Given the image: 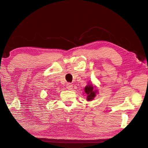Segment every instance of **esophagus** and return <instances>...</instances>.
Masks as SVG:
<instances>
[{"instance_id": "esophagus-1", "label": "esophagus", "mask_w": 148, "mask_h": 148, "mask_svg": "<svg viewBox=\"0 0 148 148\" xmlns=\"http://www.w3.org/2000/svg\"><path fill=\"white\" fill-rule=\"evenodd\" d=\"M66 88H67L68 90H71L72 88V84L70 83H69L67 84V85H66Z\"/></svg>"}]
</instances>
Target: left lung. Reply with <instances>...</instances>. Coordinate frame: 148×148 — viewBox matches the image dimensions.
I'll return each instance as SVG.
<instances>
[{
    "instance_id": "8db88e82",
    "label": "left lung",
    "mask_w": 148,
    "mask_h": 148,
    "mask_svg": "<svg viewBox=\"0 0 148 148\" xmlns=\"http://www.w3.org/2000/svg\"><path fill=\"white\" fill-rule=\"evenodd\" d=\"M84 92L87 94V100H92L96 95V90H93L92 85H87L84 88Z\"/></svg>"
}]
</instances>
